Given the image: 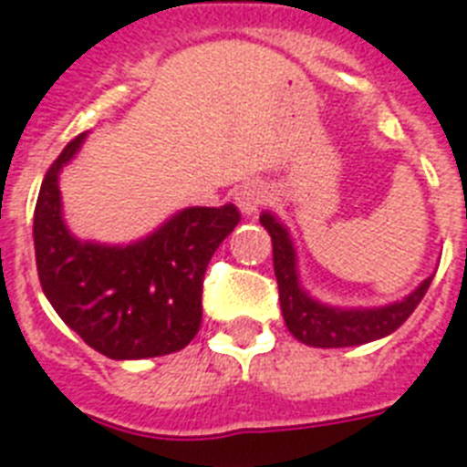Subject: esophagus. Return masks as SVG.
<instances>
[{
  "label": "esophagus",
  "mask_w": 467,
  "mask_h": 467,
  "mask_svg": "<svg viewBox=\"0 0 467 467\" xmlns=\"http://www.w3.org/2000/svg\"><path fill=\"white\" fill-rule=\"evenodd\" d=\"M266 201H269V189H266L262 182L244 183V186L237 191V196H234V203H237V208H240L244 215L256 213Z\"/></svg>",
  "instance_id": "34e87169"
}]
</instances>
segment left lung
<instances>
[{"label": "left lung", "mask_w": 467, "mask_h": 467, "mask_svg": "<svg viewBox=\"0 0 467 467\" xmlns=\"http://www.w3.org/2000/svg\"><path fill=\"white\" fill-rule=\"evenodd\" d=\"M259 220L269 230L271 244H274V271H276L278 300H281L285 327L296 339L307 347H358V344L388 337L412 315L414 307L427 296L431 278H427L405 300L392 303V306L373 307V310H339V307L322 306L300 288L298 271H296V249L285 227L271 213H264Z\"/></svg>", "instance_id": "1"}]
</instances>
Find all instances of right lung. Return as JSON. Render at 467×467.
I'll use <instances>...</instances> for the list:
<instances>
[{"instance_id": "right-lung-1", "label": "right lung", "mask_w": 467, "mask_h": 467, "mask_svg": "<svg viewBox=\"0 0 467 467\" xmlns=\"http://www.w3.org/2000/svg\"><path fill=\"white\" fill-rule=\"evenodd\" d=\"M82 140L84 133L67 142L40 183L33 244L43 293L99 354L116 361L174 354L196 337L205 269L240 211L186 208L128 247L75 240L62 223L57 174Z\"/></svg>"}]
</instances>
